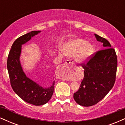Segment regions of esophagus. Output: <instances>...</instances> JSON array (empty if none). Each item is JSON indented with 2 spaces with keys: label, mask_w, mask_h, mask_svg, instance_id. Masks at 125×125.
I'll use <instances>...</instances> for the list:
<instances>
[{
  "label": "esophagus",
  "mask_w": 125,
  "mask_h": 125,
  "mask_svg": "<svg viewBox=\"0 0 125 125\" xmlns=\"http://www.w3.org/2000/svg\"><path fill=\"white\" fill-rule=\"evenodd\" d=\"M73 63V61H67L65 63H64L63 64L62 66H63V67H66V66L67 64H72ZM64 80L66 79V77H64Z\"/></svg>",
  "instance_id": "obj_1"
}]
</instances>
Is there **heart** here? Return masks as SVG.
<instances>
[{
    "mask_svg": "<svg viewBox=\"0 0 125 125\" xmlns=\"http://www.w3.org/2000/svg\"><path fill=\"white\" fill-rule=\"evenodd\" d=\"M63 52L68 56H76L77 61L83 63L88 61L92 56L94 49L91 44L82 39L72 40L63 49Z\"/></svg>",
    "mask_w": 125,
    "mask_h": 125,
    "instance_id": "obj_1",
    "label": "heart"
}]
</instances>
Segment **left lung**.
Instances as JSON below:
<instances>
[{"mask_svg":"<svg viewBox=\"0 0 125 125\" xmlns=\"http://www.w3.org/2000/svg\"><path fill=\"white\" fill-rule=\"evenodd\" d=\"M104 49L97 52L86 64H83L84 78L79 89L73 94L76 102L83 106H91L102 99L112 89L116 79V54L106 39L94 34Z\"/></svg>","mask_w":125,"mask_h":125,"instance_id":"left-lung-1","label":"left lung"}]
</instances>
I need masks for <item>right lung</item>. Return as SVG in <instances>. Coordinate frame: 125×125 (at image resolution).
Segmentation results:
<instances>
[{"label":"right lung","instance_id":"1","mask_svg":"<svg viewBox=\"0 0 125 125\" xmlns=\"http://www.w3.org/2000/svg\"><path fill=\"white\" fill-rule=\"evenodd\" d=\"M40 32L31 31L17 39L12 44L7 62V68L13 91L26 102L35 106L43 105L49 101L53 94L54 81L51 86L43 87L29 78L23 71L20 57L21 45ZM48 69L51 71L52 67L49 66Z\"/></svg>","mask_w":125,"mask_h":125}]
</instances>
